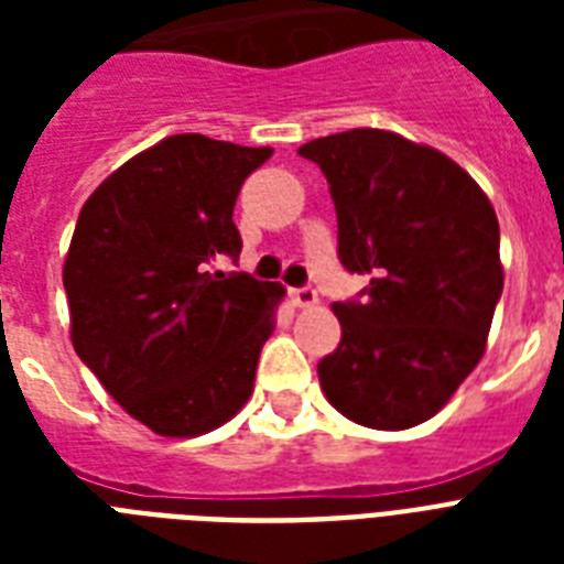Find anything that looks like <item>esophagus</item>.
<instances>
[{
  "label": "esophagus",
  "instance_id": "1",
  "mask_svg": "<svg viewBox=\"0 0 564 564\" xmlns=\"http://www.w3.org/2000/svg\"><path fill=\"white\" fill-rule=\"evenodd\" d=\"M292 304L295 307H316L318 304V292L313 286H299V290H292Z\"/></svg>",
  "mask_w": 564,
  "mask_h": 564
}]
</instances>
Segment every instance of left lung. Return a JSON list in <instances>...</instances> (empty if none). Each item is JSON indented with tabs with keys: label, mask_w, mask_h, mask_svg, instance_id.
<instances>
[{
	"label": "left lung",
	"mask_w": 564,
	"mask_h": 564,
	"mask_svg": "<svg viewBox=\"0 0 564 564\" xmlns=\"http://www.w3.org/2000/svg\"><path fill=\"white\" fill-rule=\"evenodd\" d=\"M299 154L325 172L339 263L369 274L362 299L334 304L343 343L318 362L322 392L362 427H415L486 351L503 292L495 207L451 158L380 128Z\"/></svg>",
	"instance_id": "obj_1"
}]
</instances>
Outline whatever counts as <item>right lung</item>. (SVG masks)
Masks as SVG:
<instances>
[{
	"instance_id": "add662e5",
	"label": "right lung",
	"mask_w": 564,
	"mask_h": 564,
	"mask_svg": "<svg viewBox=\"0 0 564 564\" xmlns=\"http://www.w3.org/2000/svg\"><path fill=\"white\" fill-rule=\"evenodd\" d=\"M269 158V145L166 137L78 213L64 263L75 354L161 436L210 433L251 394L283 286L216 263H237L234 204Z\"/></svg>"
}]
</instances>
